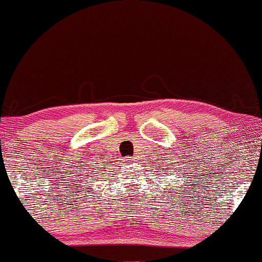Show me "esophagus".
Returning <instances> with one entry per match:
<instances>
[{
    "label": "esophagus",
    "mask_w": 262,
    "mask_h": 262,
    "mask_svg": "<svg viewBox=\"0 0 262 262\" xmlns=\"http://www.w3.org/2000/svg\"><path fill=\"white\" fill-rule=\"evenodd\" d=\"M136 161L135 158H132V156H127V158H125V162H127V164H131V162Z\"/></svg>",
    "instance_id": "1"
}]
</instances>
